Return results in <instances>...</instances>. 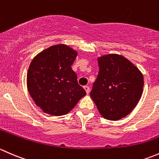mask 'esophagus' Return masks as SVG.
Returning a JSON list of instances; mask_svg holds the SVG:
<instances>
[{"instance_id":"34e87169","label":"esophagus","mask_w":159,"mask_h":159,"mask_svg":"<svg viewBox=\"0 0 159 159\" xmlns=\"http://www.w3.org/2000/svg\"><path fill=\"white\" fill-rule=\"evenodd\" d=\"M84 89L85 90H86V93H87V94H89V90H90V89H89V86H85L84 87Z\"/></svg>"}]
</instances>
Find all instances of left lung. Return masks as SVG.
<instances>
[{"instance_id":"1","label":"left lung","mask_w":159,"mask_h":159,"mask_svg":"<svg viewBox=\"0 0 159 159\" xmlns=\"http://www.w3.org/2000/svg\"><path fill=\"white\" fill-rule=\"evenodd\" d=\"M99 73L90 96L99 113L109 120H119L136 106L143 91L142 73L119 54L98 58Z\"/></svg>"}]
</instances>
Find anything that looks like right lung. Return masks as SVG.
Segmentation results:
<instances>
[{
	"instance_id": "1",
	"label": "right lung",
	"mask_w": 159,
	"mask_h": 159,
	"mask_svg": "<svg viewBox=\"0 0 159 159\" xmlns=\"http://www.w3.org/2000/svg\"><path fill=\"white\" fill-rule=\"evenodd\" d=\"M77 52L64 44L52 46L31 61L27 76L29 93L44 112L67 114L86 93L71 66Z\"/></svg>"
}]
</instances>
